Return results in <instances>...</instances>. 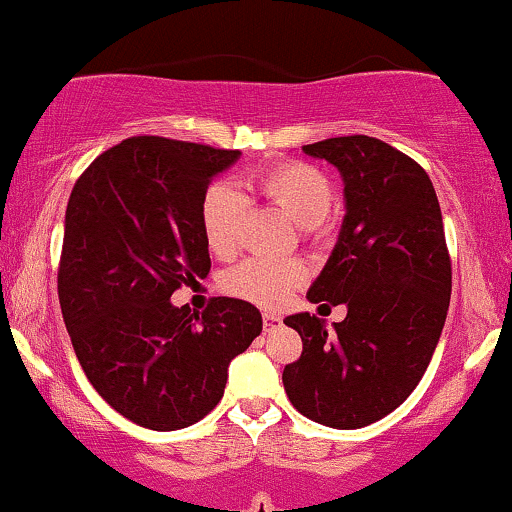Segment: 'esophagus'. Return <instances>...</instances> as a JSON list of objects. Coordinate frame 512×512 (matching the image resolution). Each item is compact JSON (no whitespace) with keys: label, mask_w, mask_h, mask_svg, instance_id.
<instances>
[{"label":"esophagus","mask_w":512,"mask_h":512,"mask_svg":"<svg viewBox=\"0 0 512 512\" xmlns=\"http://www.w3.org/2000/svg\"><path fill=\"white\" fill-rule=\"evenodd\" d=\"M262 323H264V331H274L276 326H281V316H276V314H271V312H264L262 314Z\"/></svg>","instance_id":"34e87169"}]
</instances>
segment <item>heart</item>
Wrapping results in <instances>:
<instances>
[{
  "instance_id": "heart-1",
  "label": "heart",
  "mask_w": 512,
  "mask_h": 512,
  "mask_svg": "<svg viewBox=\"0 0 512 512\" xmlns=\"http://www.w3.org/2000/svg\"><path fill=\"white\" fill-rule=\"evenodd\" d=\"M252 191L314 234L333 208V184L316 165L278 163L252 179ZM245 200L234 186L212 184L200 200V229L212 255L231 257L241 241ZM307 278L300 260H248L224 276V290L260 307H278Z\"/></svg>"
}]
</instances>
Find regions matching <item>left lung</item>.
<instances>
[{
	"label": "left lung",
	"instance_id": "1",
	"mask_svg": "<svg viewBox=\"0 0 512 512\" xmlns=\"http://www.w3.org/2000/svg\"><path fill=\"white\" fill-rule=\"evenodd\" d=\"M345 181V219L309 302L345 321L288 316L300 359L283 368L290 404L314 423L357 430L392 413L423 378L451 300V260L428 172L385 141L354 134L302 146Z\"/></svg>",
	"mask_w": 512,
	"mask_h": 512
}]
</instances>
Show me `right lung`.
I'll return each instance as SVG.
<instances>
[{
  "label": "right lung",
  "mask_w": 512,
  "mask_h": 512,
  "mask_svg": "<svg viewBox=\"0 0 512 512\" xmlns=\"http://www.w3.org/2000/svg\"><path fill=\"white\" fill-rule=\"evenodd\" d=\"M241 158L189 141L132 137L103 151L70 193L58 302L84 375L141 428H189L215 409L231 359L262 333L255 304L172 293L210 271L200 200Z\"/></svg>",
  "instance_id": "right-lung-1"
}]
</instances>
